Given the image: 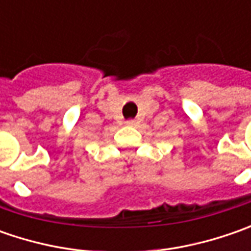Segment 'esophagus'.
Listing matches in <instances>:
<instances>
[{
  "instance_id": "1",
  "label": "esophagus",
  "mask_w": 251,
  "mask_h": 251,
  "mask_svg": "<svg viewBox=\"0 0 251 251\" xmlns=\"http://www.w3.org/2000/svg\"><path fill=\"white\" fill-rule=\"evenodd\" d=\"M135 123H137L135 120H128L127 121V126H135Z\"/></svg>"
}]
</instances>
